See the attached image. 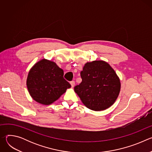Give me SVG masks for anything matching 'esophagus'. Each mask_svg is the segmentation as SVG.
I'll return each instance as SVG.
<instances>
[{
    "mask_svg": "<svg viewBox=\"0 0 152 152\" xmlns=\"http://www.w3.org/2000/svg\"><path fill=\"white\" fill-rule=\"evenodd\" d=\"M70 84H71V85H72V87H73V86H75V82L74 80H72V81H71V82H70Z\"/></svg>",
    "mask_w": 152,
    "mask_h": 152,
    "instance_id": "obj_1",
    "label": "esophagus"
}]
</instances>
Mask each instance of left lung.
<instances>
[{
	"label": "left lung",
	"mask_w": 152,
	"mask_h": 152,
	"mask_svg": "<svg viewBox=\"0 0 152 152\" xmlns=\"http://www.w3.org/2000/svg\"><path fill=\"white\" fill-rule=\"evenodd\" d=\"M80 74L82 82L74 89L86 107L98 111L113 104L120 93V81L109 64L103 61L87 62Z\"/></svg>",
	"instance_id": "obj_1"
}]
</instances>
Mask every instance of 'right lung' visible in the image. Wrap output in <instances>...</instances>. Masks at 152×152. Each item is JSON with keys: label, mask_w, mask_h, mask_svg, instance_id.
Wrapping results in <instances>:
<instances>
[{"label": "right lung", "mask_w": 152, "mask_h": 152, "mask_svg": "<svg viewBox=\"0 0 152 152\" xmlns=\"http://www.w3.org/2000/svg\"><path fill=\"white\" fill-rule=\"evenodd\" d=\"M63 76V70L55 62L41 60L34 65L28 76L26 84L31 97L43 104L52 103L71 87Z\"/></svg>", "instance_id": "1"}]
</instances>
